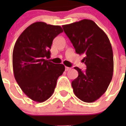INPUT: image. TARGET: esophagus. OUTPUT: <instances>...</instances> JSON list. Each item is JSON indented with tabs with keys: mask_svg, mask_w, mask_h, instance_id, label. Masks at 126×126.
<instances>
[{
	"mask_svg": "<svg viewBox=\"0 0 126 126\" xmlns=\"http://www.w3.org/2000/svg\"><path fill=\"white\" fill-rule=\"evenodd\" d=\"M71 69V68H69V67H67V66H65V71H69L70 69Z\"/></svg>",
	"mask_w": 126,
	"mask_h": 126,
	"instance_id": "obj_1",
	"label": "esophagus"
}]
</instances>
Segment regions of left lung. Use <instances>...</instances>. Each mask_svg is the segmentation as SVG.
I'll return each instance as SVG.
<instances>
[{
    "mask_svg": "<svg viewBox=\"0 0 126 126\" xmlns=\"http://www.w3.org/2000/svg\"><path fill=\"white\" fill-rule=\"evenodd\" d=\"M76 52L83 55L85 71L74 69L79 76L71 83L75 95L81 101L93 102L106 91L113 77V54L110 40L94 21L83 19L62 26Z\"/></svg>",
    "mask_w": 126,
    "mask_h": 126,
    "instance_id": "1",
    "label": "left lung"
}]
</instances>
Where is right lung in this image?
Segmentation results:
<instances>
[{
	"mask_svg": "<svg viewBox=\"0 0 126 126\" xmlns=\"http://www.w3.org/2000/svg\"><path fill=\"white\" fill-rule=\"evenodd\" d=\"M63 29L59 25L36 22L21 34L13 52L15 78L22 91L37 102L46 101L54 92L58 77L65 68L55 64L50 58L54 39Z\"/></svg>",
	"mask_w": 126,
	"mask_h": 126,
	"instance_id": "add662e5",
	"label": "right lung"
}]
</instances>
